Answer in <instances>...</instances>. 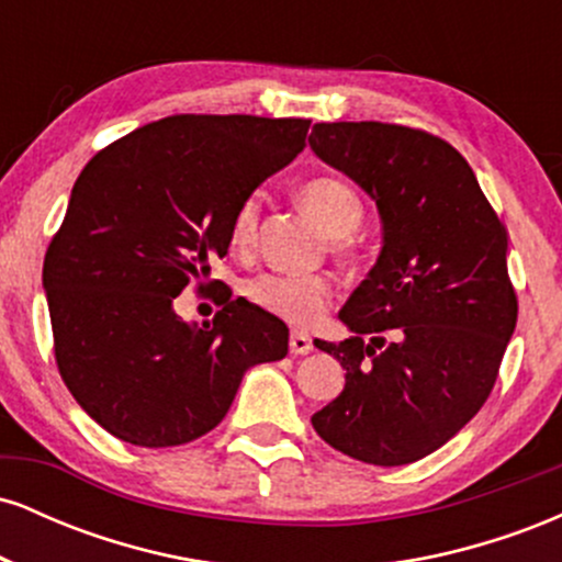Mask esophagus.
Here are the masks:
<instances>
[{"label":"esophagus","instance_id":"esophagus-1","mask_svg":"<svg viewBox=\"0 0 562 562\" xmlns=\"http://www.w3.org/2000/svg\"><path fill=\"white\" fill-rule=\"evenodd\" d=\"M312 338H308L306 333H299L293 330L290 333V353H295V357H303V353L312 351Z\"/></svg>","mask_w":562,"mask_h":562}]
</instances>
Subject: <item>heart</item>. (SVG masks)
<instances>
[{
  "instance_id": "obj_1",
  "label": "heart",
  "mask_w": 562,
  "mask_h": 562,
  "mask_svg": "<svg viewBox=\"0 0 562 562\" xmlns=\"http://www.w3.org/2000/svg\"><path fill=\"white\" fill-rule=\"evenodd\" d=\"M299 203L327 237L338 254L351 250V235L359 229L364 216L362 198L351 184L335 177H314L299 187ZM256 227H259V200L248 198L237 209L229 227V245L237 254L254 248ZM250 303L290 322V325H312L322 317L333 295V285L322 274H261L245 285Z\"/></svg>"
}]
</instances>
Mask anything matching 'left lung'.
<instances>
[{"mask_svg":"<svg viewBox=\"0 0 562 562\" xmlns=\"http://www.w3.org/2000/svg\"><path fill=\"white\" fill-rule=\"evenodd\" d=\"M308 145L375 200L383 248L340 308L351 330L314 340L346 370L314 430L367 465L423 460L492 393L518 322L507 229L468 160L420 128L314 124Z\"/></svg>","mask_w":562,"mask_h":562,"instance_id":"1","label":"left lung"}]
</instances>
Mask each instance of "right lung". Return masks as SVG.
<instances>
[{"mask_svg": "<svg viewBox=\"0 0 562 562\" xmlns=\"http://www.w3.org/2000/svg\"><path fill=\"white\" fill-rule=\"evenodd\" d=\"M306 119L169 115L83 166L42 285L57 370L81 409L134 447L214 430L250 367L288 353V327L229 290L214 327L173 299L205 288L237 209L306 145ZM218 285V280H216Z\"/></svg>", "mask_w": 562, "mask_h": 562, "instance_id": "add662e5", "label": "right lung"}]
</instances>
